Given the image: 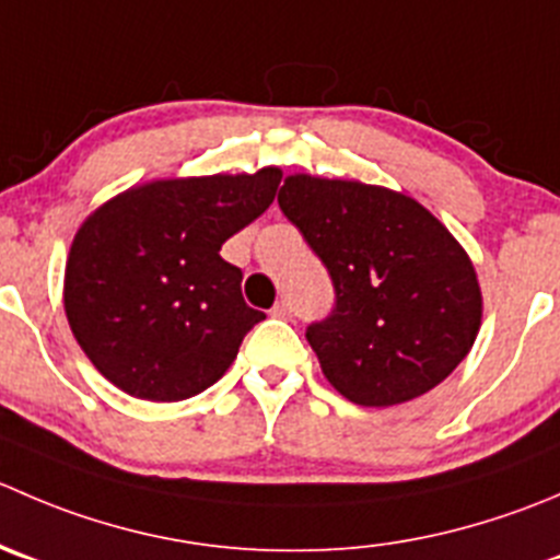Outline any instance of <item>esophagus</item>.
I'll return each instance as SVG.
<instances>
[{"mask_svg": "<svg viewBox=\"0 0 560 560\" xmlns=\"http://www.w3.org/2000/svg\"><path fill=\"white\" fill-rule=\"evenodd\" d=\"M270 314H273V317H279V319H290L292 317V308H290V303H287V301H279Z\"/></svg>", "mask_w": 560, "mask_h": 560, "instance_id": "34e87169", "label": "esophagus"}]
</instances>
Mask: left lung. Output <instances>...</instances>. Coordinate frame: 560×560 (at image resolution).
I'll return each mask as SVG.
<instances>
[{
  "label": "left lung",
  "mask_w": 560,
  "mask_h": 560,
  "mask_svg": "<svg viewBox=\"0 0 560 560\" xmlns=\"http://www.w3.org/2000/svg\"><path fill=\"white\" fill-rule=\"evenodd\" d=\"M279 208L323 259L336 301L306 328L328 383L363 407L427 394L459 366L481 325L465 248L405 194L290 175Z\"/></svg>",
  "instance_id": "1"
}]
</instances>
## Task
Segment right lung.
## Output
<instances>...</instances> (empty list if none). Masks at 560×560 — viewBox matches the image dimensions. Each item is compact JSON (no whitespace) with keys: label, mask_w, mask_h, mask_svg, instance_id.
I'll return each mask as SVG.
<instances>
[{"label":"right lung","mask_w":560,"mask_h":560,"mask_svg":"<svg viewBox=\"0 0 560 560\" xmlns=\"http://www.w3.org/2000/svg\"><path fill=\"white\" fill-rule=\"evenodd\" d=\"M281 172L153 180L75 232L65 314L97 372L136 399L202 394L265 314L243 301L221 246L270 208Z\"/></svg>","instance_id":"obj_1"}]
</instances>
